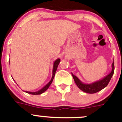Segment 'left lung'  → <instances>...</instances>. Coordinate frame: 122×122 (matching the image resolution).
Returning a JSON list of instances; mask_svg holds the SVG:
<instances>
[{
	"label": "left lung",
	"mask_w": 122,
	"mask_h": 122,
	"mask_svg": "<svg viewBox=\"0 0 122 122\" xmlns=\"http://www.w3.org/2000/svg\"><path fill=\"white\" fill-rule=\"evenodd\" d=\"M112 69L110 73H108L107 75L104 77L100 80H98L97 81L92 82L91 84H84L79 79V78L75 75L72 73V75L73 76L75 84L78 86V87L82 90L84 92L86 93L89 94H94L101 91L103 88L107 86L108 84L109 83L114 71V61H113V63L112 65Z\"/></svg>",
	"instance_id": "8db88e82"
}]
</instances>
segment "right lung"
<instances>
[{"instance_id":"right-lung-1","label":"right lung","mask_w":122,"mask_h":122,"mask_svg":"<svg viewBox=\"0 0 122 122\" xmlns=\"http://www.w3.org/2000/svg\"><path fill=\"white\" fill-rule=\"evenodd\" d=\"M60 61H61V59L59 58L57 59L56 61H55L53 63V71H52V77H51V79L45 86H44L43 88H42L41 90H38V91H36V92H30V91H24V92H26L28 94H32V95H40V94H41L42 93H43L44 92H45L49 87L50 86V85H51V84L52 83L53 80L54 79V77H55V73H56V71L57 69V66H58L59 64Z\"/></svg>"}]
</instances>
